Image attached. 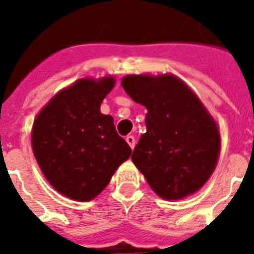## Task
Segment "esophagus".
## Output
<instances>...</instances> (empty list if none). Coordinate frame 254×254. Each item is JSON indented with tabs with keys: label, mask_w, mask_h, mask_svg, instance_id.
Listing matches in <instances>:
<instances>
[{
	"label": "esophagus",
	"mask_w": 254,
	"mask_h": 254,
	"mask_svg": "<svg viewBox=\"0 0 254 254\" xmlns=\"http://www.w3.org/2000/svg\"><path fill=\"white\" fill-rule=\"evenodd\" d=\"M127 145H129V146L131 147V149H134V146H135V138L134 137H133V135H127Z\"/></svg>",
	"instance_id": "1"
}]
</instances>
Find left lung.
Listing matches in <instances>:
<instances>
[{"label": "left lung", "mask_w": 254, "mask_h": 254, "mask_svg": "<svg viewBox=\"0 0 254 254\" xmlns=\"http://www.w3.org/2000/svg\"><path fill=\"white\" fill-rule=\"evenodd\" d=\"M127 95L147 109L146 133L131 159L157 195L178 200L208 181L220 154V133L191 88L174 75H127Z\"/></svg>", "instance_id": "left-lung-1"}]
</instances>
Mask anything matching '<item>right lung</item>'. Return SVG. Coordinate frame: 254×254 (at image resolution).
Returning <instances> with one entry per match:
<instances>
[{
  "instance_id": "right-lung-1",
  "label": "right lung",
  "mask_w": 254,
  "mask_h": 254,
  "mask_svg": "<svg viewBox=\"0 0 254 254\" xmlns=\"http://www.w3.org/2000/svg\"><path fill=\"white\" fill-rule=\"evenodd\" d=\"M115 87L112 76L80 79L50 100L34 121L31 146L42 173L58 192L89 201L131 154L100 105Z\"/></svg>"
}]
</instances>
